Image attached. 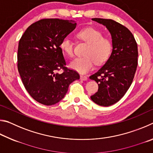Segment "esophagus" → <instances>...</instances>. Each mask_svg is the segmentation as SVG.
<instances>
[{"label": "esophagus", "instance_id": "34e87169", "mask_svg": "<svg viewBox=\"0 0 153 153\" xmlns=\"http://www.w3.org/2000/svg\"><path fill=\"white\" fill-rule=\"evenodd\" d=\"M80 79L83 80V81H86L88 79V77L85 76H80Z\"/></svg>", "mask_w": 153, "mask_h": 153}]
</instances>
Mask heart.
<instances>
[{
	"label": "heart",
	"mask_w": 153,
	"mask_h": 153,
	"mask_svg": "<svg viewBox=\"0 0 153 153\" xmlns=\"http://www.w3.org/2000/svg\"><path fill=\"white\" fill-rule=\"evenodd\" d=\"M77 36L88 44L85 52V56L77 57L72 61L71 68L84 74L90 71L94 63L102 64L109 58L113 49V42L109 38L102 36V32L93 27H86L77 33ZM60 48L69 56L74 55V43L70 38L65 37L60 43Z\"/></svg>",
	"instance_id": "obj_1"
}]
</instances>
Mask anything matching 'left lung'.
I'll list each match as a JSON object with an SVG mask.
<instances>
[{
	"instance_id": "obj_1",
	"label": "left lung",
	"mask_w": 153,
	"mask_h": 153,
	"mask_svg": "<svg viewBox=\"0 0 153 153\" xmlns=\"http://www.w3.org/2000/svg\"><path fill=\"white\" fill-rule=\"evenodd\" d=\"M92 20L107 27L112 39L109 58L90 76L98 85V92L90 97L91 100L98 105L108 107L118 102L132 83L138 65V46L132 33L121 24L112 19Z\"/></svg>"
}]
</instances>
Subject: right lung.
<instances>
[{
	"label": "right lung",
	"mask_w": 153,
	"mask_h": 153,
	"mask_svg": "<svg viewBox=\"0 0 153 153\" xmlns=\"http://www.w3.org/2000/svg\"><path fill=\"white\" fill-rule=\"evenodd\" d=\"M73 20L45 19L27 27L19 42L18 71L25 89L36 101L53 105L63 99L71 83L79 79L67 69L60 43L76 27ZM63 68L60 74L57 71Z\"/></svg>",
	"instance_id": "right-lung-1"
}]
</instances>
